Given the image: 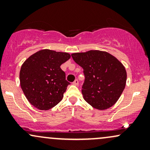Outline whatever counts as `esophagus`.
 Returning a JSON list of instances; mask_svg holds the SVG:
<instances>
[{
  "label": "esophagus",
  "instance_id": "34e87169",
  "mask_svg": "<svg viewBox=\"0 0 150 150\" xmlns=\"http://www.w3.org/2000/svg\"><path fill=\"white\" fill-rule=\"evenodd\" d=\"M73 84L74 85H75V86H78L79 85V81L77 80H75V81H74V82H73Z\"/></svg>",
  "mask_w": 150,
  "mask_h": 150
}]
</instances>
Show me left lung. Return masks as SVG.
Listing matches in <instances>:
<instances>
[{
  "instance_id": "8db88e82",
  "label": "left lung",
  "mask_w": 150,
  "mask_h": 150,
  "mask_svg": "<svg viewBox=\"0 0 150 150\" xmlns=\"http://www.w3.org/2000/svg\"><path fill=\"white\" fill-rule=\"evenodd\" d=\"M71 56L84 70V99L98 110L107 109L116 104L126 84V70L121 62L111 53L99 50Z\"/></svg>"
}]
</instances>
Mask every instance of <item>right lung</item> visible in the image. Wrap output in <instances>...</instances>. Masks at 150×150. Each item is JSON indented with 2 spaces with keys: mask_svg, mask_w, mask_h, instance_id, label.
<instances>
[{
  "mask_svg": "<svg viewBox=\"0 0 150 150\" xmlns=\"http://www.w3.org/2000/svg\"><path fill=\"white\" fill-rule=\"evenodd\" d=\"M70 58L68 53L42 49L24 62L20 71V86L32 106L47 111L62 100L70 83L61 65Z\"/></svg>",
  "mask_w": 150,
  "mask_h": 150,
  "instance_id": "obj_1",
  "label": "right lung"
}]
</instances>
